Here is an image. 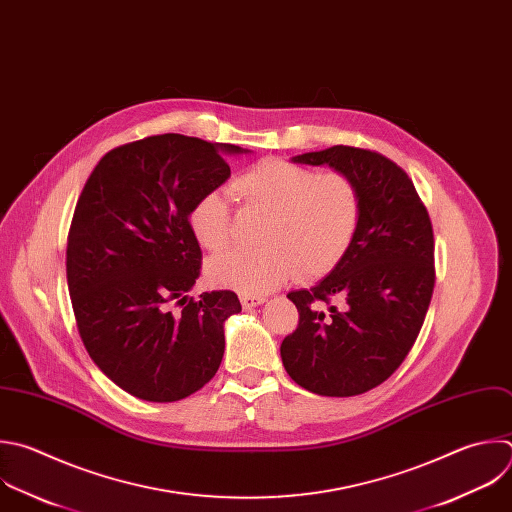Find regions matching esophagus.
<instances>
[{"label": "esophagus", "mask_w": 512, "mask_h": 512, "mask_svg": "<svg viewBox=\"0 0 512 512\" xmlns=\"http://www.w3.org/2000/svg\"><path fill=\"white\" fill-rule=\"evenodd\" d=\"M265 303V297H253V295H241V305L243 309H251Z\"/></svg>", "instance_id": "34e87169"}]
</instances>
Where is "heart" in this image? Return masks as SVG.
Instances as JSON below:
<instances>
[{"label":"heart","instance_id":"heart-1","mask_svg":"<svg viewBox=\"0 0 512 512\" xmlns=\"http://www.w3.org/2000/svg\"><path fill=\"white\" fill-rule=\"evenodd\" d=\"M245 207L265 213L255 251H233L207 265L211 283L243 295H265L295 275L303 281L333 271L350 251L360 223V191L344 173H315L265 158L233 181ZM197 243L221 253L231 243V211L221 193L203 195L189 213Z\"/></svg>","mask_w":512,"mask_h":512}]
</instances>
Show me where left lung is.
<instances>
[{"label":"left lung","mask_w":512,"mask_h":512,"mask_svg":"<svg viewBox=\"0 0 512 512\" xmlns=\"http://www.w3.org/2000/svg\"><path fill=\"white\" fill-rule=\"evenodd\" d=\"M291 160L348 175L362 209L339 265L311 289L287 293L299 325L283 339L281 360L313 394L358 396L400 368L420 333L434 289L432 223L414 183L380 152L337 144Z\"/></svg>","instance_id":"8db88e82"}]
</instances>
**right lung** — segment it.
I'll return each mask as SVG.
<instances>
[{
    "instance_id": "right-lung-1",
    "label": "right lung",
    "mask_w": 512,
    "mask_h": 512,
    "mask_svg": "<svg viewBox=\"0 0 512 512\" xmlns=\"http://www.w3.org/2000/svg\"><path fill=\"white\" fill-rule=\"evenodd\" d=\"M243 152L148 136L106 152L78 199L66 251L78 331L94 364L140 400H183L221 366L241 303L233 291L189 295L201 275L189 213L231 177L223 156Z\"/></svg>"
}]
</instances>
